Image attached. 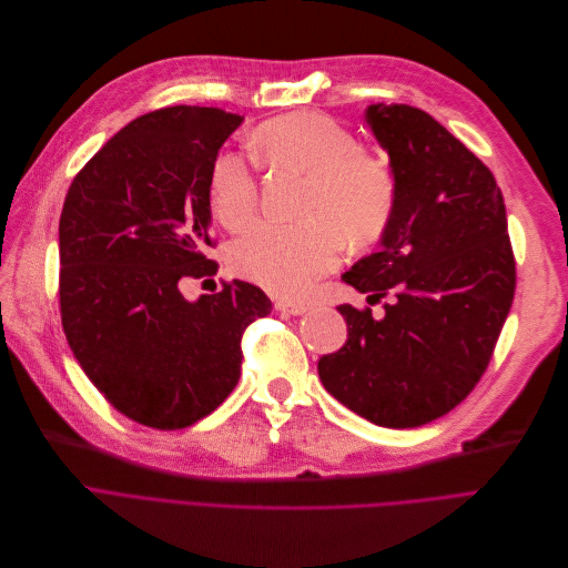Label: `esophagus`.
<instances>
[{
    "mask_svg": "<svg viewBox=\"0 0 568 568\" xmlns=\"http://www.w3.org/2000/svg\"><path fill=\"white\" fill-rule=\"evenodd\" d=\"M275 307H277V312H282V314H288V316H303V314H307L310 312V305H305V303H295V301H277L275 303Z\"/></svg>",
    "mask_w": 568,
    "mask_h": 568,
    "instance_id": "34e87169",
    "label": "esophagus"
}]
</instances>
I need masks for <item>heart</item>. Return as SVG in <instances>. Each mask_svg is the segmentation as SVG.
Segmentation results:
<instances>
[{"label":"heart","mask_w":568,"mask_h":568,"mask_svg":"<svg viewBox=\"0 0 568 568\" xmlns=\"http://www.w3.org/2000/svg\"><path fill=\"white\" fill-rule=\"evenodd\" d=\"M258 156L273 169L307 175L301 222H256L231 247L237 275L284 298L307 295L337 265L346 237H379L393 220L397 182L382 156L369 154L346 126L321 113H288L254 131ZM210 205L226 229H240L258 203L252 161L222 148L210 164Z\"/></svg>","instance_id":"obj_1"}]
</instances>
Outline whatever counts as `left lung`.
Instances as JSON below:
<instances>
[{"mask_svg":"<svg viewBox=\"0 0 568 568\" xmlns=\"http://www.w3.org/2000/svg\"><path fill=\"white\" fill-rule=\"evenodd\" d=\"M397 182L379 252L342 280L386 316L339 305L346 344L321 356V384L382 427H418L457 407L488 367L516 291L506 205L483 161L420 108L365 111Z\"/></svg>","mask_w":568,"mask_h":568,"instance_id":"8db88e82","label":"left lung"}]
</instances>
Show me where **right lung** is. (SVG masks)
<instances>
[{"label": "right lung", "mask_w": 568, "mask_h": 568, "mask_svg": "<svg viewBox=\"0 0 568 568\" xmlns=\"http://www.w3.org/2000/svg\"><path fill=\"white\" fill-rule=\"evenodd\" d=\"M222 108L173 105L120 129L80 171L60 217V310L75 361L126 418L180 429L212 414L240 379V339L267 295L207 280L210 164L242 124Z\"/></svg>", "instance_id": "1"}]
</instances>
